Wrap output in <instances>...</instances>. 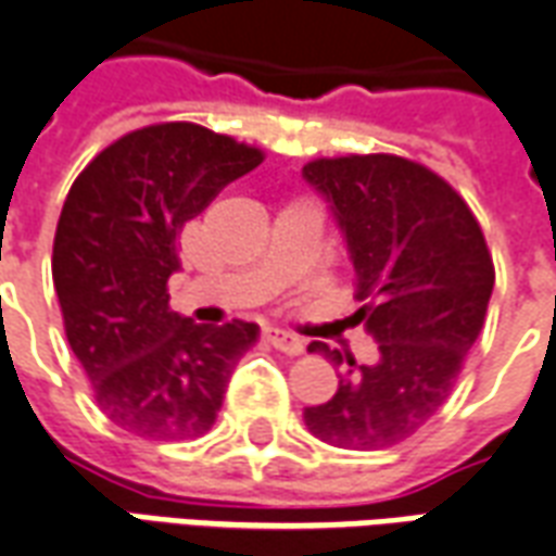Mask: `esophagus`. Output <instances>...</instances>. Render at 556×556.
I'll use <instances>...</instances> for the list:
<instances>
[{
    "label": "esophagus",
    "mask_w": 556,
    "mask_h": 556,
    "mask_svg": "<svg viewBox=\"0 0 556 556\" xmlns=\"http://www.w3.org/2000/svg\"><path fill=\"white\" fill-rule=\"evenodd\" d=\"M265 341L270 344V348H277V351L289 353V356H298V353H303V341H300L294 332L279 330V327H267Z\"/></svg>",
    "instance_id": "34e87169"
}]
</instances>
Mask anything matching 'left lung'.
<instances>
[{
	"instance_id": "8db88e82",
	"label": "left lung",
	"mask_w": 556,
	"mask_h": 556,
	"mask_svg": "<svg viewBox=\"0 0 556 556\" xmlns=\"http://www.w3.org/2000/svg\"><path fill=\"white\" fill-rule=\"evenodd\" d=\"M306 182L332 203L356 267L353 324H365L380 359L312 341L336 365L348 362L327 404L303 421L320 442L380 451L404 442L439 413L477 341L495 286L483 229L454 188L421 162L368 152L303 164Z\"/></svg>"
}]
</instances>
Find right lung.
Returning <instances> with one entry per match:
<instances>
[{"mask_svg": "<svg viewBox=\"0 0 556 556\" xmlns=\"http://www.w3.org/2000/svg\"><path fill=\"white\" fill-rule=\"evenodd\" d=\"M265 152L200 123H152L76 176L52 244L64 332L111 421L143 439L212 430L256 324L205 327L170 309L176 238Z\"/></svg>", "mask_w": 556, "mask_h": 556, "instance_id": "1", "label": "right lung"}]
</instances>
